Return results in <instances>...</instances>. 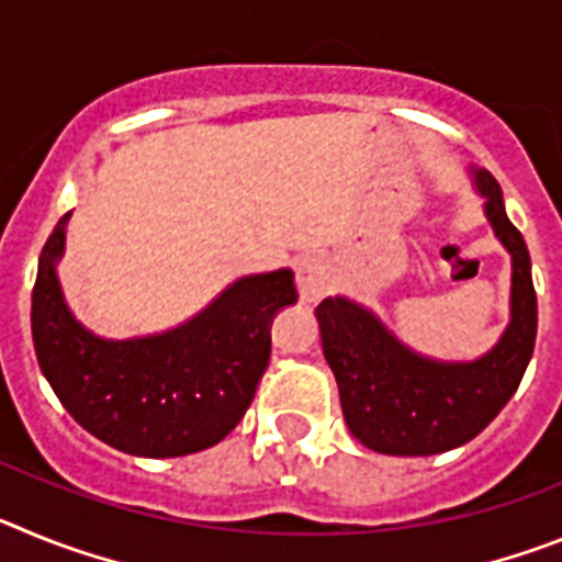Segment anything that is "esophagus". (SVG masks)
<instances>
[{
    "instance_id": "1",
    "label": "esophagus",
    "mask_w": 562,
    "mask_h": 562,
    "mask_svg": "<svg viewBox=\"0 0 562 562\" xmlns=\"http://www.w3.org/2000/svg\"><path fill=\"white\" fill-rule=\"evenodd\" d=\"M295 284L301 292V301H317L324 297L331 286V267L324 256H304L295 265Z\"/></svg>"
}]
</instances>
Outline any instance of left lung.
I'll list each match as a JSON object with an SVG mask.
<instances>
[{"mask_svg":"<svg viewBox=\"0 0 562 562\" xmlns=\"http://www.w3.org/2000/svg\"><path fill=\"white\" fill-rule=\"evenodd\" d=\"M475 188L486 200L484 213L495 236L513 256V317L484 357L441 362L416 355L374 312L349 297H326L315 310L346 425L374 453L434 456L461 448L501 414L532 360L538 295L529 250L506 216L493 173L475 171Z\"/></svg>","mask_w":562,"mask_h":562,"instance_id":"left-lung-1","label":"left lung"}]
</instances>
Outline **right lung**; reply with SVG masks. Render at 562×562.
Wrapping results in <instances>:
<instances>
[{"label":"right lung","mask_w":562,"mask_h":562,"mask_svg":"<svg viewBox=\"0 0 562 562\" xmlns=\"http://www.w3.org/2000/svg\"><path fill=\"white\" fill-rule=\"evenodd\" d=\"M58 220L38 258L33 346L69 416L109 448L173 459L220 445L250 408L270 362L272 315L295 304L290 270L238 278L207 310L171 331L103 340L67 310L56 261Z\"/></svg>","instance_id":"add662e5"}]
</instances>
